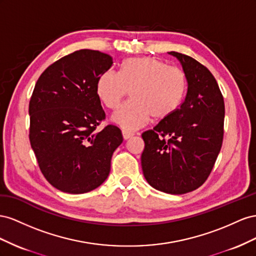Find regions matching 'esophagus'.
Returning a JSON list of instances; mask_svg holds the SVG:
<instances>
[{
  "label": "esophagus",
  "instance_id": "1",
  "mask_svg": "<svg viewBox=\"0 0 256 256\" xmlns=\"http://www.w3.org/2000/svg\"><path fill=\"white\" fill-rule=\"evenodd\" d=\"M122 135H123V138L124 140H130V137L132 136H134V134L133 133H130V132H128V130H122Z\"/></svg>",
  "mask_w": 256,
  "mask_h": 256
}]
</instances>
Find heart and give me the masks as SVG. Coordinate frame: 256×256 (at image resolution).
Listing matches in <instances>:
<instances>
[{"label": "heart", "mask_w": 256, "mask_h": 256, "mask_svg": "<svg viewBox=\"0 0 256 256\" xmlns=\"http://www.w3.org/2000/svg\"><path fill=\"white\" fill-rule=\"evenodd\" d=\"M188 89L186 72L158 58H130L121 65L120 72L107 70L100 75L96 93L109 109L118 108L130 91V98L114 116L124 130H136L152 116L164 120L180 107Z\"/></svg>", "instance_id": "heart-1"}]
</instances>
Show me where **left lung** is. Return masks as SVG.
Returning a JSON list of instances; mask_svg holds the SVG:
<instances>
[{"instance_id":"left-lung-1","label":"left lung","mask_w":256,"mask_h":256,"mask_svg":"<svg viewBox=\"0 0 256 256\" xmlns=\"http://www.w3.org/2000/svg\"><path fill=\"white\" fill-rule=\"evenodd\" d=\"M186 75V98L170 116L142 134L144 176L168 194L192 192L212 170L224 134V100L210 70L186 54L170 51Z\"/></svg>"}]
</instances>
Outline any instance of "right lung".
Returning <instances> with one entry per match:
<instances>
[{
    "label": "right lung",
    "instance_id": "obj_1",
    "mask_svg": "<svg viewBox=\"0 0 256 256\" xmlns=\"http://www.w3.org/2000/svg\"><path fill=\"white\" fill-rule=\"evenodd\" d=\"M112 64L98 50H77L49 65L35 84L28 138L44 177L62 192L82 194L103 184L123 142L114 124L96 130L106 119L98 80Z\"/></svg>",
    "mask_w": 256,
    "mask_h": 256
}]
</instances>
